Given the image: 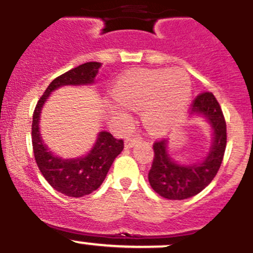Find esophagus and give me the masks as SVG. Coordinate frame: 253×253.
Returning <instances> with one entry per match:
<instances>
[{
	"instance_id": "34e87169",
	"label": "esophagus",
	"mask_w": 253,
	"mask_h": 253,
	"mask_svg": "<svg viewBox=\"0 0 253 253\" xmlns=\"http://www.w3.org/2000/svg\"><path fill=\"white\" fill-rule=\"evenodd\" d=\"M139 141H141V138H134V137H131V138H127L126 141H125V147L126 148H132V147L136 146L137 143H139Z\"/></svg>"
}]
</instances>
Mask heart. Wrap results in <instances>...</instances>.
<instances>
[{
  "label": "heart",
  "instance_id": "heart-1",
  "mask_svg": "<svg viewBox=\"0 0 253 253\" xmlns=\"http://www.w3.org/2000/svg\"><path fill=\"white\" fill-rule=\"evenodd\" d=\"M190 94V79L180 68L136 69L115 83L112 95L117 102L110 105L109 110L115 120H125L126 106L141 107L144 127L151 132H159L184 114Z\"/></svg>",
  "mask_w": 253,
  "mask_h": 253
}]
</instances>
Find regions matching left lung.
<instances>
[{
  "label": "left lung",
  "instance_id": "obj_1",
  "mask_svg": "<svg viewBox=\"0 0 253 253\" xmlns=\"http://www.w3.org/2000/svg\"><path fill=\"white\" fill-rule=\"evenodd\" d=\"M192 119L209 125L211 146L197 163H180L168 151V139L153 144L154 158L148 181L154 192L169 200H184L199 194L216 175L226 148V122L221 107L211 92L200 94L192 105Z\"/></svg>",
  "mask_w": 253,
  "mask_h": 253
}]
</instances>
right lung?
<instances>
[{
    "instance_id": "1",
    "label": "right lung",
    "mask_w": 253,
    "mask_h": 253,
    "mask_svg": "<svg viewBox=\"0 0 253 253\" xmlns=\"http://www.w3.org/2000/svg\"><path fill=\"white\" fill-rule=\"evenodd\" d=\"M101 63L89 61L54 79L39 99L32 122V144L34 158L45 180L67 197L82 198L91 194L102 184L115 158L124 149V141L110 132L97 133L92 148L77 158H63L49 149L41 134V114L50 94L63 86H91L95 84Z\"/></svg>"
}]
</instances>
